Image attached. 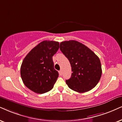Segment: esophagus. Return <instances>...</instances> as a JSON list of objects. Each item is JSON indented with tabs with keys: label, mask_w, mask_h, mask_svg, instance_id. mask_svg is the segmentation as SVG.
I'll use <instances>...</instances> for the list:
<instances>
[{
	"label": "esophagus",
	"mask_w": 122,
	"mask_h": 122,
	"mask_svg": "<svg viewBox=\"0 0 122 122\" xmlns=\"http://www.w3.org/2000/svg\"><path fill=\"white\" fill-rule=\"evenodd\" d=\"M58 72H59V74H60V75H62V71L60 70L59 71H58Z\"/></svg>",
	"instance_id": "obj_1"
}]
</instances>
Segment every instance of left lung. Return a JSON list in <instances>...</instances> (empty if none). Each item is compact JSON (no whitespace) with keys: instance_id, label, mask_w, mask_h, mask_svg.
Returning <instances> with one entry per match:
<instances>
[{"instance_id":"1","label":"left lung","mask_w":122,"mask_h":122,"mask_svg":"<svg viewBox=\"0 0 122 122\" xmlns=\"http://www.w3.org/2000/svg\"><path fill=\"white\" fill-rule=\"evenodd\" d=\"M60 48L71 67V76L66 81L68 87L79 93L91 90L97 84L102 74L98 56L87 46L76 41H62Z\"/></svg>"}]
</instances>
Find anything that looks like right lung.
Listing matches in <instances>:
<instances>
[{
	"label": "right lung",
	"instance_id": "obj_1",
	"mask_svg": "<svg viewBox=\"0 0 122 122\" xmlns=\"http://www.w3.org/2000/svg\"><path fill=\"white\" fill-rule=\"evenodd\" d=\"M59 48L58 41H44L32 49L23 60L20 73L24 84L36 93L53 88L58 77L52 57Z\"/></svg>",
	"mask_w": 122,
	"mask_h": 122
}]
</instances>
